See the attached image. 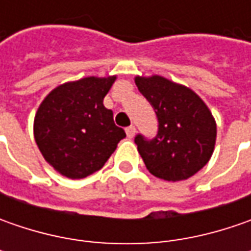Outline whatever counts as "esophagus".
<instances>
[{
  "mask_svg": "<svg viewBox=\"0 0 251 251\" xmlns=\"http://www.w3.org/2000/svg\"><path fill=\"white\" fill-rule=\"evenodd\" d=\"M126 132H127V137H128V138H134V135H135V132H137V130H135V126H130V127H127V128H126Z\"/></svg>",
  "mask_w": 251,
  "mask_h": 251,
  "instance_id": "esophagus-1",
  "label": "esophagus"
}]
</instances>
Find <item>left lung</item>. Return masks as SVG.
<instances>
[{
	"label": "left lung",
	"instance_id": "1",
	"mask_svg": "<svg viewBox=\"0 0 251 251\" xmlns=\"http://www.w3.org/2000/svg\"><path fill=\"white\" fill-rule=\"evenodd\" d=\"M138 91L158 117V134L135 144L147 169L156 177L180 181L191 177L211 159L217 123L208 106L190 88L159 75L135 76Z\"/></svg>",
	"mask_w": 251,
	"mask_h": 251
}]
</instances>
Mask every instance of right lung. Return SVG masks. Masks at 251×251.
I'll use <instances>...</instances> for the list:
<instances>
[{
  "label": "right lung",
  "instance_id": "add662e5",
  "mask_svg": "<svg viewBox=\"0 0 251 251\" xmlns=\"http://www.w3.org/2000/svg\"><path fill=\"white\" fill-rule=\"evenodd\" d=\"M116 75L88 76L50 92L36 111L33 132L43 158L60 175L83 178L103 168L126 132L103 99Z\"/></svg>",
  "mask_w": 251,
  "mask_h": 251
}]
</instances>
